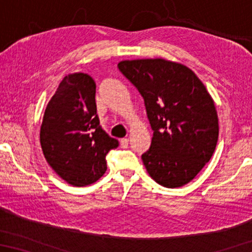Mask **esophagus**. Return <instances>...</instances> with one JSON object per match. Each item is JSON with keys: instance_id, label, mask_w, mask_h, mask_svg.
<instances>
[{"instance_id": "34e87169", "label": "esophagus", "mask_w": 252, "mask_h": 252, "mask_svg": "<svg viewBox=\"0 0 252 252\" xmlns=\"http://www.w3.org/2000/svg\"><path fill=\"white\" fill-rule=\"evenodd\" d=\"M128 142L129 140L127 137H124V139L120 140V146H122V148H127L128 147Z\"/></svg>"}]
</instances>
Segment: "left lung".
<instances>
[{
    "label": "left lung",
    "instance_id": "obj_1",
    "mask_svg": "<svg viewBox=\"0 0 252 252\" xmlns=\"http://www.w3.org/2000/svg\"><path fill=\"white\" fill-rule=\"evenodd\" d=\"M118 68L144 99L154 130L142 155L148 173L166 188L190 182L211 159L219 125L215 102L185 65L156 60L123 61Z\"/></svg>",
    "mask_w": 252,
    "mask_h": 252
}]
</instances>
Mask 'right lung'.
I'll list each match as a JSON object with an SVG mask.
<instances>
[{"instance_id": "obj_1", "label": "right lung", "mask_w": 252, "mask_h": 252, "mask_svg": "<svg viewBox=\"0 0 252 252\" xmlns=\"http://www.w3.org/2000/svg\"><path fill=\"white\" fill-rule=\"evenodd\" d=\"M95 93L91 75H66L48 103L40 129L48 164L77 187L97 181L106 171V155L119 146L99 125Z\"/></svg>"}]
</instances>
